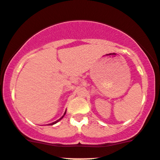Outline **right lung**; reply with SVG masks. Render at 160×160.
<instances>
[{"label":"right lung","instance_id":"1","mask_svg":"<svg viewBox=\"0 0 160 160\" xmlns=\"http://www.w3.org/2000/svg\"><path fill=\"white\" fill-rule=\"evenodd\" d=\"M65 114H66V112H64V116H62V117H61V118H60V119H57V121H55V122H53V123H49V124H48V125H53V124H55V123H57V122H59V121H60V119H63V117H64V115H65Z\"/></svg>","mask_w":160,"mask_h":160}]
</instances>
